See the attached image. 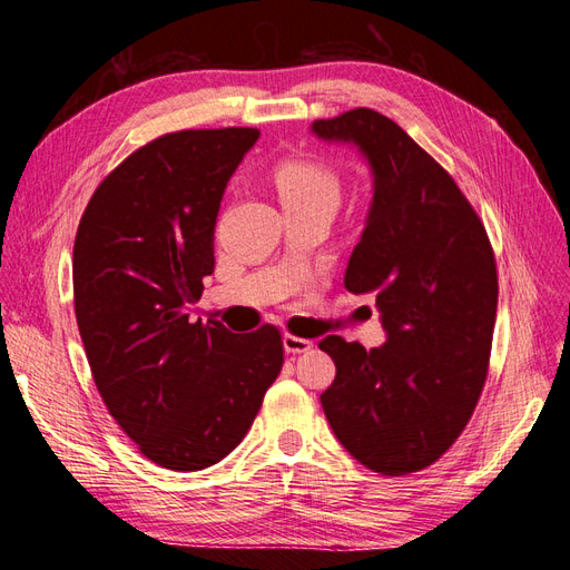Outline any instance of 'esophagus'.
I'll list each match as a JSON object with an SVG mask.
<instances>
[{"label": "esophagus", "mask_w": 570, "mask_h": 570, "mask_svg": "<svg viewBox=\"0 0 570 570\" xmlns=\"http://www.w3.org/2000/svg\"><path fill=\"white\" fill-rule=\"evenodd\" d=\"M283 347L287 354H304L308 350H314V342L312 340H304L297 335H285L283 337Z\"/></svg>", "instance_id": "34e87169"}]
</instances>
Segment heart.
Listing matches in <instances>:
<instances>
[{
  "label": "heart",
  "mask_w": 570,
  "mask_h": 570,
  "mask_svg": "<svg viewBox=\"0 0 570 570\" xmlns=\"http://www.w3.org/2000/svg\"><path fill=\"white\" fill-rule=\"evenodd\" d=\"M283 204H327L337 209L342 185L335 168L312 157H287L273 170Z\"/></svg>",
  "instance_id": "obj_1"
}]
</instances>
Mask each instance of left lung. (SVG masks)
Instances as JSON below:
<instances>
[{"mask_svg": "<svg viewBox=\"0 0 570 570\" xmlns=\"http://www.w3.org/2000/svg\"><path fill=\"white\" fill-rule=\"evenodd\" d=\"M323 140L354 142L373 168L368 226L344 287L371 292L387 342L366 352L327 335L337 373L321 394L335 438L383 475L433 465L469 425L490 371L497 262L454 178L392 118L352 109L321 118Z\"/></svg>", "mask_w": 570, "mask_h": 570, "instance_id": "obj_1", "label": "left lung"}]
</instances>
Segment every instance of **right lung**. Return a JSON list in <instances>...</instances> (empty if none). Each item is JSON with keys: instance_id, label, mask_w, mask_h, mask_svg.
I'll return each instance as SVG.
<instances>
[{"instance_id": "obj_1", "label": "right lung", "mask_w": 570, "mask_h": 570, "mask_svg": "<svg viewBox=\"0 0 570 570\" xmlns=\"http://www.w3.org/2000/svg\"><path fill=\"white\" fill-rule=\"evenodd\" d=\"M256 128L166 132L135 149L85 206L73 304L92 381L120 430L168 471L226 459L283 368V335L189 323L214 273L218 206Z\"/></svg>"}]
</instances>
